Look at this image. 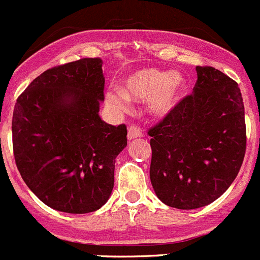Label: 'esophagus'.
Returning <instances> with one entry per match:
<instances>
[{"label":"esophagus","mask_w":260,"mask_h":260,"mask_svg":"<svg viewBox=\"0 0 260 260\" xmlns=\"http://www.w3.org/2000/svg\"><path fill=\"white\" fill-rule=\"evenodd\" d=\"M143 136V131L141 129H139L138 126H130L129 131H127V139L129 140H133V139L136 138H141Z\"/></svg>","instance_id":"obj_1"}]
</instances>
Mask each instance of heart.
<instances>
[{"label": "heart", "mask_w": 260, "mask_h": 260, "mask_svg": "<svg viewBox=\"0 0 260 260\" xmlns=\"http://www.w3.org/2000/svg\"><path fill=\"white\" fill-rule=\"evenodd\" d=\"M186 81L178 72L143 68L131 73L122 88L114 87L106 92V100L117 110H126L129 100H148V110L154 116H166L181 101Z\"/></svg>", "instance_id": "obj_1"}]
</instances>
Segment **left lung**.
<instances>
[{"label":"left lung","mask_w":260,"mask_h":260,"mask_svg":"<svg viewBox=\"0 0 260 260\" xmlns=\"http://www.w3.org/2000/svg\"><path fill=\"white\" fill-rule=\"evenodd\" d=\"M193 93L148 131L150 181L163 204L204 207L230 187L246 148L245 112L235 81L212 67H196Z\"/></svg>","instance_id":"left-lung-1"}]
</instances>
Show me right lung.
Returning <instances> with one entry per match:
<instances>
[{"mask_svg":"<svg viewBox=\"0 0 260 260\" xmlns=\"http://www.w3.org/2000/svg\"><path fill=\"white\" fill-rule=\"evenodd\" d=\"M104 87L101 59L83 58L44 72L15 105L17 169L56 211L93 212L111 196L115 159L127 145V130L100 117Z\"/></svg>","mask_w":260,"mask_h":260,"instance_id":"add662e5","label":"right lung"}]
</instances>
